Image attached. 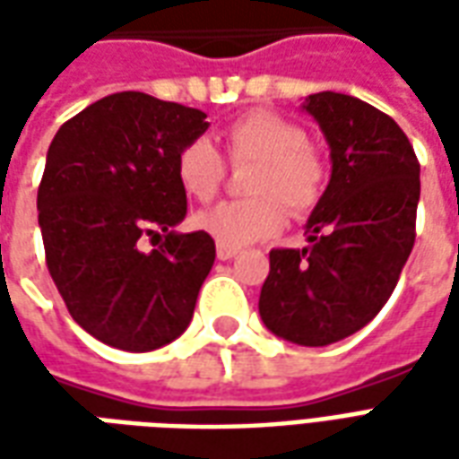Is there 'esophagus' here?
Returning <instances> with one entry per match:
<instances>
[{
    "label": "esophagus",
    "instance_id": "obj_1",
    "mask_svg": "<svg viewBox=\"0 0 459 459\" xmlns=\"http://www.w3.org/2000/svg\"><path fill=\"white\" fill-rule=\"evenodd\" d=\"M216 255H219V260H230V258H236V255H238V248H229V246H221V243H219V248H216Z\"/></svg>",
    "mask_w": 459,
    "mask_h": 459
}]
</instances>
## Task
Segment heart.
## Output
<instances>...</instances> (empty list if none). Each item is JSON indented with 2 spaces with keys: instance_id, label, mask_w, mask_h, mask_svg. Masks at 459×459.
<instances>
[{
  "instance_id": "heart-1",
  "label": "heart",
  "mask_w": 459,
  "mask_h": 459,
  "mask_svg": "<svg viewBox=\"0 0 459 459\" xmlns=\"http://www.w3.org/2000/svg\"><path fill=\"white\" fill-rule=\"evenodd\" d=\"M223 150L230 164L255 167L248 177L250 199L223 201L196 216L199 229L229 248H246L273 238L292 213H309L325 191V161L298 122L265 110L236 117L223 130ZM177 179L186 196L211 201L226 179V161L213 142L194 137L177 154Z\"/></svg>"
}]
</instances>
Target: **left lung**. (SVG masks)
<instances>
[{
  "label": "left lung",
  "instance_id": "8db88e82",
  "mask_svg": "<svg viewBox=\"0 0 459 459\" xmlns=\"http://www.w3.org/2000/svg\"><path fill=\"white\" fill-rule=\"evenodd\" d=\"M325 132L332 179L307 221L309 246L270 250L260 319L302 346H327L381 312L415 243L420 164L405 132L374 105L315 93L302 105Z\"/></svg>",
  "mask_w": 459,
  "mask_h": 459
}]
</instances>
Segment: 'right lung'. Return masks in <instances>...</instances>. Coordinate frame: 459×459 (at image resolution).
<instances>
[{
  "instance_id": "1",
  "label": "right lung",
  "mask_w": 459,
  "mask_h": 459,
  "mask_svg": "<svg viewBox=\"0 0 459 459\" xmlns=\"http://www.w3.org/2000/svg\"><path fill=\"white\" fill-rule=\"evenodd\" d=\"M206 113L137 91L88 105L56 132L36 209L46 265L71 317L103 344L152 351L189 327L216 258L206 230L177 233V154ZM162 240L150 254L141 243Z\"/></svg>"
}]
</instances>
